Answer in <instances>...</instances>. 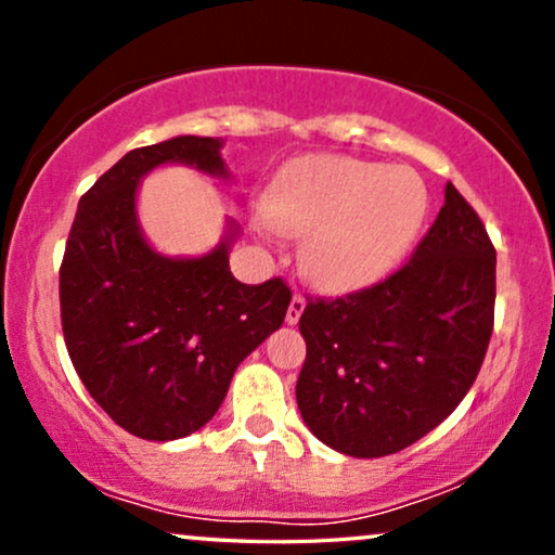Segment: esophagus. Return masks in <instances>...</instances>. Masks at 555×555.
<instances>
[{"mask_svg":"<svg viewBox=\"0 0 555 555\" xmlns=\"http://www.w3.org/2000/svg\"><path fill=\"white\" fill-rule=\"evenodd\" d=\"M302 310H305V297L302 295H295L292 297V302H289V308H286V323H297L299 321V315H302Z\"/></svg>","mask_w":555,"mask_h":555,"instance_id":"obj_1","label":"esophagus"}]
</instances>
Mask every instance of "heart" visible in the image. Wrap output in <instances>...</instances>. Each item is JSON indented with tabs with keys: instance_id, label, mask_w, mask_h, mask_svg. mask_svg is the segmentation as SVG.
I'll use <instances>...</instances> for the list:
<instances>
[{
	"instance_id": "heart-1",
	"label": "heart",
	"mask_w": 555,
	"mask_h": 555,
	"mask_svg": "<svg viewBox=\"0 0 555 555\" xmlns=\"http://www.w3.org/2000/svg\"><path fill=\"white\" fill-rule=\"evenodd\" d=\"M428 193L417 175L347 156H305L263 197L276 234H305L299 260L313 282L352 289L391 269L417 237Z\"/></svg>"
}]
</instances>
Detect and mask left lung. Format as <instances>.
I'll return each instance as SVG.
<instances>
[{"label":"left lung","instance_id":"obj_1","mask_svg":"<svg viewBox=\"0 0 555 555\" xmlns=\"http://www.w3.org/2000/svg\"><path fill=\"white\" fill-rule=\"evenodd\" d=\"M495 247L454 184L410 260L365 289L310 297L297 406L347 456L397 454L460 406L493 334Z\"/></svg>","mask_w":555,"mask_h":555}]
</instances>
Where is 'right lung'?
Masks as SVG:
<instances>
[{"label": "right lung", "mask_w": 555, "mask_h": 555, "mask_svg": "<svg viewBox=\"0 0 555 555\" xmlns=\"http://www.w3.org/2000/svg\"><path fill=\"white\" fill-rule=\"evenodd\" d=\"M221 140L180 135L125 154L80 197L60 269L69 360L95 404L145 441H175L208 423L237 365L284 323L282 279L242 284L229 242L203 258L158 256L135 216L140 177L188 164L227 177Z\"/></svg>", "instance_id": "obj_1"}]
</instances>
